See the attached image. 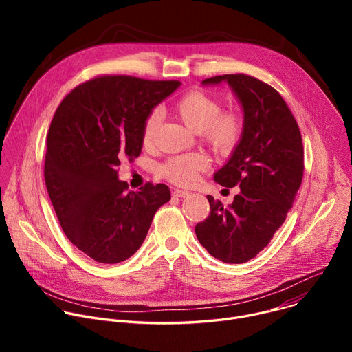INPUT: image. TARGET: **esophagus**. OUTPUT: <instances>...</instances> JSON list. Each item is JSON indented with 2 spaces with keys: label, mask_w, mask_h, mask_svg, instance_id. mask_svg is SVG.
Returning <instances> with one entry per match:
<instances>
[{
  "label": "esophagus",
  "mask_w": 352,
  "mask_h": 352,
  "mask_svg": "<svg viewBox=\"0 0 352 352\" xmlns=\"http://www.w3.org/2000/svg\"><path fill=\"white\" fill-rule=\"evenodd\" d=\"M173 196H174V197H188V196H189V192L182 190V189H175V190L173 192Z\"/></svg>",
  "instance_id": "esophagus-1"
}]
</instances>
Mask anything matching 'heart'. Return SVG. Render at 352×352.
<instances>
[{
  "label": "heart",
  "mask_w": 352,
  "mask_h": 352,
  "mask_svg": "<svg viewBox=\"0 0 352 352\" xmlns=\"http://www.w3.org/2000/svg\"><path fill=\"white\" fill-rule=\"evenodd\" d=\"M175 116L192 131L197 132L202 140L216 153L227 155L236 147L243 135V120L234 110L221 111L220 98L202 90L193 89L185 93L173 107ZM160 122L159 110L147 114L142 128V140L152 144ZM209 160L206 156L193 153L170 157L159 167V173L167 181L179 185H193L199 174L206 170Z\"/></svg>",
  "instance_id": "heart-1"
}]
</instances>
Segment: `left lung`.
Segmentation results:
<instances>
[{"label": "left lung", "mask_w": 352, "mask_h": 352, "mask_svg": "<svg viewBox=\"0 0 352 352\" xmlns=\"http://www.w3.org/2000/svg\"><path fill=\"white\" fill-rule=\"evenodd\" d=\"M226 80L243 110V135L228 163L214 174L223 186H239L224 208L208 195L210 214L195 227L199 242L224 263H245L267 246L292 208L304 175L299 126L281 94L245 74L219 75L204 85Z\"/></svg>", "instance_id": "left-lung-1"}]
</instances>
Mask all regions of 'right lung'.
Listing matches in <instances>:
<instances>
[{"label": "right lung", "mask_w": 352, "mask_h": 352, "mask_svg": "<svg viewBox=\"0 0 352 352\" xmlns=\"http://www.w3.org/2000/svg\"><path fill=\"white\" fill-rule=\"evenodd\" d=\"M181 83L102 75L69 91L47 135L44 181L68 239L98 263H120L143 243L167 185L138 192L118 181L122 160L142 150L144 118Z\"/></svg>", "instance_id": "obj_1"}]
</instances>
